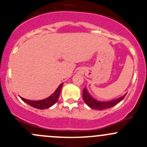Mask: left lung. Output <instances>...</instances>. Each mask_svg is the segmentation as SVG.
I'll return each instance as SVG.
<instances>
[{
	"instance_id": "obj_1",
	"label": "left lung",
	"mask_w": 147,
	"mask_h": 147,
	"mask_svg": "<svg viewBox=\"0 0 147 147\" xmlns=\"http://www.w3.org/2000/svg\"><path fill=\"white\" fill-rule=\"evenodd\" d=\"M126 94L125 95H123V96L120 97V98H116V99L112 100V101H97L96 99L93 98L92 96L89 94L86 88L84 87L83 89V99H84V102L86 103V104L89 107H90L91 109H96V110H104V109H109V108L113 107L115 105H116L117 103H118L119 102L121 101L123 98L125 96Z\"/></svg>"
}]
</instances>
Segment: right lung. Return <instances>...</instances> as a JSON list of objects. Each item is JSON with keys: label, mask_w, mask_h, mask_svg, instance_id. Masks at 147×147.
<instances>
[{"label": "right lung", "mask_w": 147, "mask_h": 147, "mask_svg": "<svg viewBox=\"0 0 147 147\" xmlns=\"http://www.w3.org/2000/svg\"><path fill=\"white\" fill-rule=\"evenodd\" d=\"M63 84V83L60 84L59 86L57 88L56 90L54 92V93L52 95H51L50 96L48 97V98H45V99L39 100V101H31V100L25 99V98H22V97H21V99L24 102L27 103V104L30 105L32 107L35 108V109H41V110L48 109V108L51 107L58 101V98L60 96V94H61Z\"/></svg>", "instance_id": "obj_1"}]
</instances>
